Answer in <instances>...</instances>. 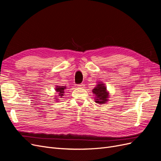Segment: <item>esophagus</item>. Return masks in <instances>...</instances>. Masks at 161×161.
<instances>
[{
	"label": "esophagus",
	"mask_w": 161,
	"mask_h": 161,
	"mask_svg": "<svg viewBox=\"0 0 161 161\" xmlns=\"http://www.w3.org/2000/svg\"><path fill=\"white\" fill-rule=\"evenodd\" d=\"M77 87H79V88H82V89H83L84 87H85V85H83V84H80V85H77Z\"/></svg>",
	"instance_id": "esophagus-1"
}]
</instances>
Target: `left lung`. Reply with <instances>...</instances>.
Segmentation results:
<instances>
[{
	"instance_id": "obj_1",
	"label": "left lung",
	"mask_w": 161,
	"mask_h": 161,
	"mask_svg": "<svg viewBox=\"0 0 161 161\" xmlns=\"http://www.w3.org/2000/svg\"><path fill=\"white\" fill-rule=\"evenodd\" d=\"M95 95V101L98 104H105L109 101V92L107 89V86L102 82H98L96 86L92 90Z\"/></svg>"
}]
</instances>
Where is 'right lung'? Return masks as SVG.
Instances as JSON below:
<instances>
[{
  "label": "right lung",
  "instance_id": "add662e5",
  "mask_svg": "<svg viewBox=\"0 0 161 161\" xmlns=\"http://www.w3.org/2000/svg\"><path fill=\"white\" fill-rule=\"evenodd\" d=\"M67 88L66 86H59V85H56L55 87V93H57V96L54 99L57 101L59 100V98H62V97L64 95V91Z\"/></svg>",
  "mask_w": 161,
  "mask_h": 161
}]
</instances>
